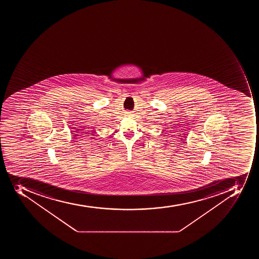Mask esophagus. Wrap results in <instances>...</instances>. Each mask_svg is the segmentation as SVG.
<instances>
[{
	"mask_svg": "<svg viewBox=\"0 0 259 259\" xmlns=\"http://www.w3.org/2000/svg\"><path fill=\"white\" fill-rule=\"evenodd\" d=\"M124 115H125V116H131V112H125V114H124Z\"/></svg>",
	"mask_w": 259,
	"mask_h": 259,
	"instance_id": "obj_1",
	"label": "esophagus"
}]
</instances>
